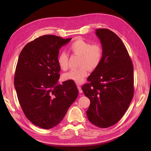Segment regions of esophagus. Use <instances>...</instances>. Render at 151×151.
I'll return each instance as SVG.
<instances>
[{
    "label": "esophagus",
    "mask_w": 151,
    "mask_h": 151,
    "mask_svg": "<svg viewBox=\"0 0 151 151\" xmlns=\"http://www.w3.org/2000/svg\"><path fill=\"white\" fill-rule=\"evenodd\" d=\"M77 88H78V90H79V92L81 93H83V91H82V89H81V88L80 86L78 85V86H77Z\"/></svg>",
    "instance_id": "34e87169"
}]
</instances>
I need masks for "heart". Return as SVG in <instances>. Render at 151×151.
<instances>
[{"label": "heart", "mask_w": 151, "mask_h": 151, "mask_svg": "<svg viewBox=\"0 0 151 151\" xmlns=\"http://www.w3.org/2000/svg\"><path fill=\"white\" fill-rule=\"evenodd\" d=\"M70 51L73 54L80 56L78 63V66L80 67L65 73L63 79L81 84L88 76V70L93 71L99 66L103 56L102 48L99 44L92 45L82 38H79L70 45ZM68 55L66 52H61L59 54L58 63L61 70H68Z\"/></svg>", "instance_id": "heart-1"}]
</instances>
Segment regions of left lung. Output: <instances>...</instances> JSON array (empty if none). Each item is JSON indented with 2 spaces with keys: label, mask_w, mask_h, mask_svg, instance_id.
I'll use <instances>...</instances> for the list:
<instances>
[{
  "label": "left lung",
  "mask_w": 151,
  "mask_h": 151,
  "mask_svg": "<svg viewBox=\"0 0 151 151\" xmlns=\"http://www.w3.org/2000/svg\"><path fill=\"white\" fill-rule=\"evenodd\" d=\"M103 50L101 61L82 90L91 101L89 121L100 128L116 124L127 110L134 93L133 66L125 45L107 29L96 30Z\"/></svg>",
  "instance_id": "left-lung-1"
}]
</instances>
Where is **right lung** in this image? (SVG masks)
<instances>
[{
    "mask_svg": "<svg viewBox=\"0 0 151 151\" xmlns=\"http://www.w3.org/2000/svg\"><path fill=\"white\" fill-rule=\"evenodd\" d=\"M71 40L43 35L27 43L19 54L14 78L17 97L26 117L42 129L60 123L78 97L73 81L58 83L59 50Z\"/></svg>",
    "mask_w": 151,
    "mask_h": 151,
    "instance_id": "obj_1",
    "label": "right lung"
}]
</instances>
